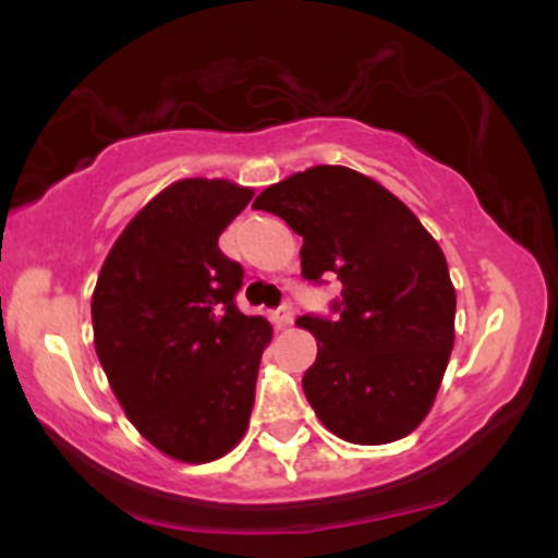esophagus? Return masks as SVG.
Wrapping results in <instances>:
<instances>
[{
    "label": "esophagus",
    "instance_id": "1",
    "mask_svg": "<svg viewBox=\"0 0 558 558\" xmlns=\"http://www.w3.org/2000/svg\"><path fill=\"white\" fill-rule=\"evenodd\" d=\"M272 323H275V328H278V330L288 328V325L293 323V306L291 304L278 306V310L272 312Z\"/></svg>",
    "mask_w": 558,
    "mask_h": 558
}]
</instances>
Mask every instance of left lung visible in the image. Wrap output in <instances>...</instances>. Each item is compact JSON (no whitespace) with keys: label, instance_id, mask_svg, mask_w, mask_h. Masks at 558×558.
Masks as SVG:
<instances>
[{"label":"left lung","instance_id":"1","mask_svg":"<svg viewBox=\"0 0 558 558\" xmlns=\"http://www.w3.org/2000/svg\"><path fill=\"white\" fill-rule=\"evenodd\" d=\"M254 207L304 239L301 275L336 272L338 317L304 315L317 338L306 401L325 427L360 446L409 435L430 412L453 349L457 291L438 241L412 209L362 172L317 165L270 185Z\"/></svg>","mask_w":558,"mask_h":558}]
</instances>
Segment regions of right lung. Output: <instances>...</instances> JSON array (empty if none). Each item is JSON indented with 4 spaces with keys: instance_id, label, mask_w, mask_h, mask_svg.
I'll return each mask as SVG.
<instances>
[{
    "instance_id": "right-lung-1",
    "label": "right lung",
    "mask_w": 558,
    "mask_h": 558,
    "mask_svg": "<svg viewBox=\"0 0 558 558\" xmlns=\"http://www.w3.org/2000/svg\"><path fill=\"white\" fill-rule=\"evenodd\" d=\"M254 191L185 178L128 222L92 296L94 345L136 430L178 462L226 457L254 407L265 317L235 306L239 262L217 246Z\"/></svg>"
}]
</instances>
